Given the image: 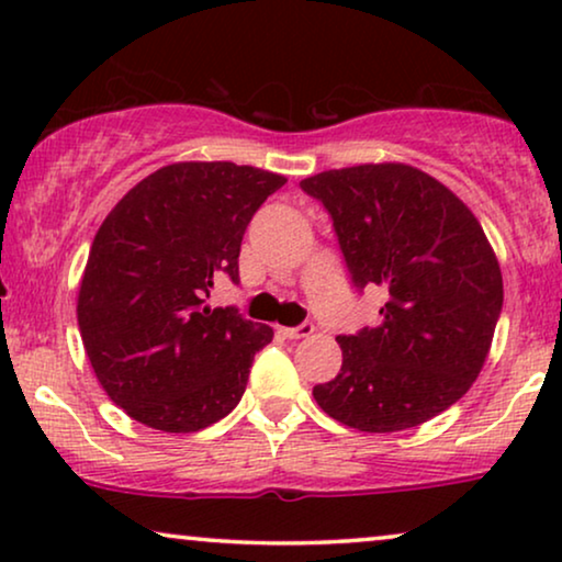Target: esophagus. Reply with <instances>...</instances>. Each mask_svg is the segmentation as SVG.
<instances>
[{"label": "esophagus", "mask_w": 562, "mask_h": 562, "mask_svg": "<svg viewBox=\"0 0 562 562\" xmlns=\"http://www.w3.org/2000/svg\"><path fill=\"white\" fill-rule=\"evenodd\" d=\"M279 333L286 337V340H302V337H310L314 333V325L312 322H302V325L296 327H281Z\"/></svg>", "instance_id": "1"}]
</instances>
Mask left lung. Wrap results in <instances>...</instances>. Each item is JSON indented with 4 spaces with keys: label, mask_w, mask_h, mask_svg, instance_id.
Returning <instances> with one entry per match:
<instances>
[{
    "label": "left lung",
    "mask_w": 562,
    "mask_h": 562,
    "mask_svg": "<svg viewBox=\"0 0 562 562\" xmlns=\"http://www.w3.org/2000/svg\"><path fill=\"white\" fill-rule=\"evenodd\" d=\"M299 187L333 220L352 286L389 294L379 327L337 337L342 368L314 398L360 432L437 417L479 379L502 317V271L479 220L404 164L322 171Z\"/></svg>",
    "instance_id": "left-lung-1"
}]
</instances>
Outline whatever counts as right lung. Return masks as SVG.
Returning a JSON list of instances; mask_svg holds the SVG:
<instances>
[{
	"mask_svg": "<svg viewBox=\"0 0 562 562\" xmlns=\"http://www.w3.org/2000/svg\"><path fill=\"white\" fill-rule=\"evenodd\" d=\"M286 179L227 160L150 173L106 214L79 289V329L99 383L130 417L199 432L235 409L273 329L235 306L210 310L214 281L240 283L245 227Z\"/></svg>",
	"mask_w": 562,
	"mask_h": 562,
	"instance_id": "obj_1",
	"label": "right lung"
}]
</instances>
